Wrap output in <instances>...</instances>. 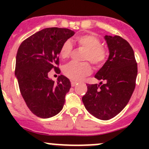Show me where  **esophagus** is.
Segmentation results:
<instances>
[{
    "instance_id": "34e87169",
    "label": "esophagus",
    "mask_w": 149,
    "mask_h": 149,
    "mask_svg": "<svg viewBox=\"0 0 149 149\" xmlns=\"http://www.w3.org/2000/svg\"><path fill=\"white\" fill-rule=\"evenodd\" d=\"M70 83H71V86H75L76 85V81H70Z\"/></svg>"
}]
</instances>
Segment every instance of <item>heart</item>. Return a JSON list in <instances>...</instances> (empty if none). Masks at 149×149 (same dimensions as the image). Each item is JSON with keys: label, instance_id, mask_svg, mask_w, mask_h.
I'll return each mask as SVG.
<instances>
[{"label": "heart", "instance_id": "b5f03b06", "mask_svg": "<svg viewBox=\"0 0 149 149\" xmlns=\"http://www.w3.org/2000/svg\"><path fill=\"white\" fill-rule=\"evenodd\" d=\"M75 42L80 47L85 50L83 55V61L91 62L96 68L103 65L107 58V51L101 46L100 39L93 34H84L76 37ZM73 46L69 40L63 42L60 49V54L63 58H68L71 55ZM91 72V66L87 62H70L63 69L64 74L73 81L81 80L84 76L89 75Z\"/></svg>", "mask_w": 149, "mask_h": 149}]
</instances>
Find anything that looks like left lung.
Instances as JSON below:
<instances>
[{"label": "left lung", "instance_id": "obj_1", "mask_svg": "<svg viewBox=\"0 0 149 149\" xmlns=\"http://www.w3.org/2000/svg\"><path fill=\"white\" fill-rule=\"evenodd\" d=\"M104 38L109 58L94 76L102 81L87 84L82 102L91 115L107 120L119 114L128 103L136 87L138 67L133 48L125 40L117 35H105Z\"/></svg>", "mask_w": 149, "mask_h": 149}]
</instances>
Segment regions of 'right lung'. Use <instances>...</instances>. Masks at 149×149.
<instances>
[{
  "mask_svg": "<svg viewBox=\"0 0 149 149\" xmlns=\"http://www.w3.org/2000/svg\"><path fill=\"white\" fill-rule=\"evenodd\" d=\"M74 34L68 29L46 28L26 39L18 49L15 76L25 103L39 118H52L63 107L70 81L61 75L55 82L48 73L52 69L61 73L56 67L60 49Z\"/></svg>",
  "mask_w": 149,
  "mask_h": 149,
  "instance_id": "add662e5",
  "label": "right lung"
}]
</instances>
